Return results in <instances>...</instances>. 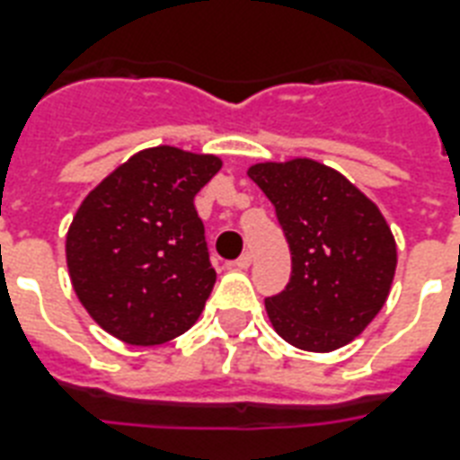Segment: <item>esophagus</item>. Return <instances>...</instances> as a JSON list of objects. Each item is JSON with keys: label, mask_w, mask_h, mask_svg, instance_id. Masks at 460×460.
<instances>
[{"label": "esophagus", "mask_w": 460, "mask_h": 460, "mask_svg": "<svg viewBox=\"0 0 460 460\" xmlns=\"http://www.w3.org/2000/svg\"><path fill=\"white\" fill-rule=\"evenodd\" d=\"M251 262H252L251 252H243L241 258L234 260V267H236V270H248V267H251Z\"/></svg>", "instance_id": "1"}]
</instances>
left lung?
Listing matches in <instances>:
<instances>
[{"label":"left lung","instance_id":"obj_1","mask_svg":"<svg viewBox=\"0 0 460 460\" xmlns=\"http://www.w3.org/2000/svg\"><path fill=\"white\" fill-rule=\"evenodd\" d=\"M274 205L291 251V279L265 298L281 339L313 353L353 341L386 303L396 241L377 205L314 159L248 169Z\"/></svg>","mask_w":460,"mask_h":460}]
</instances>
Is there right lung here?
Instances as JSON below:
<instances>
[{
    "label": "right lung",
    "mask_w": 460,
    "mask_h": 460,
    "mask_svg": "<svg viewBox=\"0 0 460 460\" xmlns=\"http://www.w3.org/2000/svg\"><path fill=\"white\" fill-rule=\"evenodd\" d=\"M222 159L159 146L90 190L66 234L78 301L131 346L172 341L200 317L217 272L193 198Z\"/></svg>",
    "instance_id": "add662e5"
}]
</instances>
